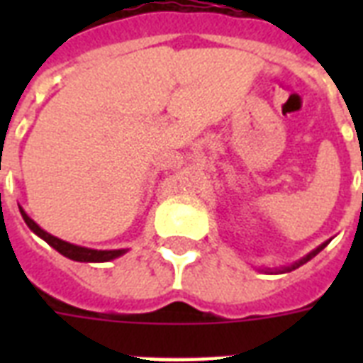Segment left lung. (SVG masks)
<instances>
[{"mask_svg": "<svg viewBox=\"0 0 363 363\" xmlns=\"http://www.w3.org/2000/svg\"><path fill=\"white\" fill-rule=\"evenodd\" d=\"M326 245H328V242H324V245H320V247H318V248H315V250H313V252H309V254H307V256H305V258H301V259H299V262H296V264H294L292 267H286V271H292V269H296V267H299V265L307 264V262H309L311 258H315L316 254L320 252L322 248L326 247Z\"/></svg>", "mask_w": 363, "mask_h": 363, "instance_id": "obj_1", "label": "left lung"}]
</instances>
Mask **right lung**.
<instances>
[{
  "mask_svg": "<svg viewBox=\"0 0 363 363\" xmlns=\"http://www.w3.org/2000/svg\"><path fill=\"white\" fill-rule=\"evenodd\" d=\"M20 213H22V218H24V222L28 224V228H30L31 232L37 233L41 239H45L50 247L56 248L60 254H64L65 258L75 259V262H109V259L118 258V256H122V254L125 252L124 248H122V250H92V248L71 245V242L62 241V239L54 238V235L47 233L45 230H41V228L37 226L35 222L31 220L30 216L26 215L22 209H20Z\"/></svg>",
  "mask_w": 363,
  "mask_h": 363,
  "instance_id": "1",
  "label": "right lung"
}]
</instances>
